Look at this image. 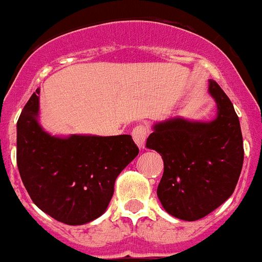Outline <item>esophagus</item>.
<instances>
[{
  "instance_id": "1",
  "label": "esophagus",
  "mask_w": 262,
  "mask_h": 262,
  "mask_svg": "<svg viewBox=\"0 0 262 262\" xmlns=\"http://www.w3.org/2000/svg\"><path fill=\"white\" fill-rule=\"evenodd\" d=\"M148 133H149V129H148V127L144 126V124H139V126H136L135 128L133 129V138L139 148H144Z\"/></svg>"
}]
</instances>
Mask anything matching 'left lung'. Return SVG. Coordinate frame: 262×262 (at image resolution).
<instances>
[{"label":"left lung","instance_id":"8db88e82","mask_svg":"<svg viewBox=\"0 0 262 262\" xmlns=\"http://www.w3.org/2000/svg\"><path fill=\"white\" fill-rule=\"evenodd\" d=\"M209 93L216 117L209 122L170 118L154 124L147 148L163 157L157 196L168 214L193 222L209 215L235 190L244 161L239 117L214 80Z\"/></svg>","mask_w":262,"mask_h":262}]
</instances>
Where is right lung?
<instances>
[{"mask_svg": "<svg viewBox=\"0 0 262 262\" xmlns=\"http://www.w3.org/2000/svg\"><path fill=\"white\" fill-rule=\"evenodd\" d=\"M39 93L17 123V164L32 202L53 219L81 226L107 209L120 172L139 154L129 135L53 136L39 123Z\"/></svg>", "mask_w": 262, "mask_h": 262, "instance_id": "add662e5", "label": "right lung"}]
</instances>
